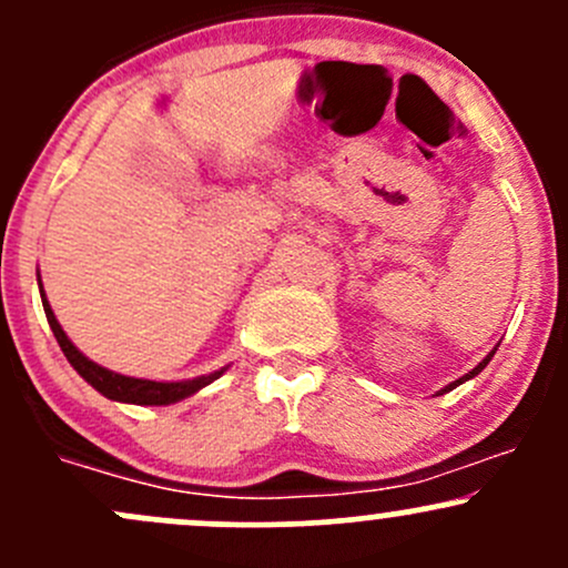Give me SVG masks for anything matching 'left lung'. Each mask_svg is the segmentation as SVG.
Masks as SVG:
<instances>
[{
  "label": "left lung",
  "mask_w": 568,
  "mask_h": 568,
  "mask_svg": "<svg viewBox=\"0 0 568 568\" xmlns=\"http://www.w3.org/2000/svg\"><path fill=\"white\" fill-rule=\"evenodd\" d=\"M498 345H500V343H498ZM498 345H495V348H493V351H489V354L485 356V359H481L479 364H476V367H474V369H470V373H465V375H463V378L452 381V384H449V386H444V389H440V392H452V389H457V386H459V384H465V381L476 378V375H479V373H481V369H485V367H487V364H489V359H493V356H495V351H498ZM440 392H438V394H440Z\"/></svg>",
  "instance_id": "8db88e82"
}]
</instances>
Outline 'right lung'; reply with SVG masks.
<instances>
[{
    "mask_svg": "<svg viewBox=\"0 0 568 568\" xmlns=\"http://www.w3.org/2000/svg\"><path fill=\"white\" fill-rule=\"evenodd\" d=\"M38 285H40V300H43V310H45V318L48 326H51L53 337H57L59 348L62 354L68 356V362L73 364L75 373L87 381L92 389H98L103 397L113 399V403H130V405H171L179 403V399L190 397V394L201 392L204 386L217 381L220 375L225 373L229 367H220L209 375H199V378H187V381H149V378H133V375H122V373H113V369L103 367V364L92 362L89 356H83L79 348L73 345V339L64 334L62 326H59L57 315H53L51 304L45 300V291L43 283H40V274H38Z\"/></svg>",
    "mask_w": 568,
    "mask_h": 568,
    "instance_id": "right-lung-1",
    "label": "right lung"
}]
</instances>
